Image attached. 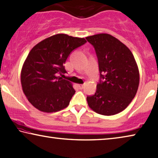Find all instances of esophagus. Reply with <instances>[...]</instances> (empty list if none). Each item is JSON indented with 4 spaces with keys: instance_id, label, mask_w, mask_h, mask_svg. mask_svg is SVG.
<instances>
[{
    "instance_id": "esophagus-1",
    "label": "esophagus",
    "mask_w": 158,
    "mask_h": 158,
    "mask_svg": "<svg viewBox=\"0 0 158 158\" xmlns=\"http://www.w3.org/2000/svg\"><path fill=\"white\" fill-rule=\"evenodd\" d=\"M78 86H79V88L80 89H82L84 88V84H79V85H78Z\"/></svg>"
}]
</instances>
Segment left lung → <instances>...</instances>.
<instances>
[{
    "mask_svg": "<svg viewBox=\"0 0 158 158\" xmlns=\"http://www.w3.org/2000/svg\"><path fill=\"white\" fill-rule=\"evenodd\" d=\"M86 39L94 47L103 80L97 84L94 96H87L88 105L100 114H116L136 96L140 80L137 63L129 48L110 34H98Z\"/></svg>",
    "mask_w": 158,
    "mask_h": 158,
    "instance_id": "1",
    "label": "left lung"
}]
</instances>
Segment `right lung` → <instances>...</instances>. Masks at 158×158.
Listing matches in <instances>:
<instances>
[{"label":"right lung","mask_w":158,"mask_h":158,"mask_svg":"<svg viewBox=\"0 0 158 158\" xmlns=\"http://www.w3.org/2000/svg\"><path fill=\"white\" fill-rule=\"evenodd\" d=\"M84 38L58 34L43 40L29 52L21 70L22 91L34 107L56 112L69 106L75 90L58 76L66 73L64 64L70 52L86 43Z\"/></svg>","instance_id":"right-lung-1"}]
</instances>
